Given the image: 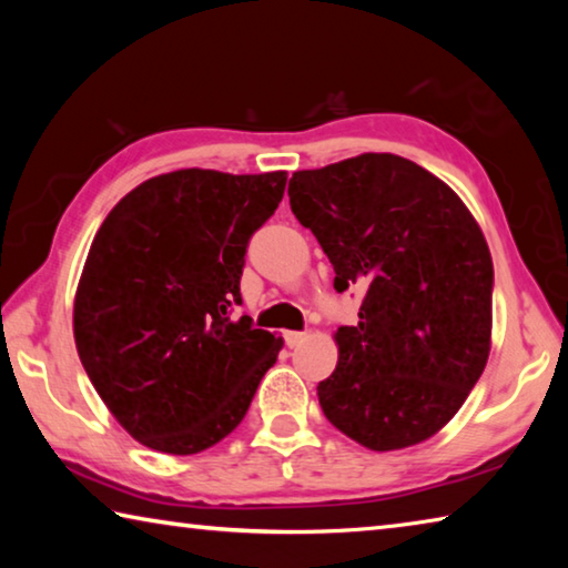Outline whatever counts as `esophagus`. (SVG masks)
Here are the masks:
<instances>
[{
  "label": "esophagus",
  "instance_id": "obj_1",
  "mask_svg": "<svg viewBox=\"0 0 568 568\" xmlns=\"http://www.w3.org/2000/svg\"><path fill=\"white\" fill-rule=\"evenodd\" d=\"M305 338H307L305 333H297V331H285V343L291 345V348H295V345H301Z\"/></svg>",
  "mask_w": 568,
  "mask_h": 568
}]
</instances>
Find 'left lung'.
Segmentation results:
<instances>
[{
  "mask_svg": "<svg viewBox=\"0 0 568 568\" xmlns=\"http://www.w3.org/2000/svg\"><path fill=\"white\" fill-rule=\"evenodd\" d=\"M287 195L335 291H363L358 323L333 335L338 365L318 383L325 418L378 454L423 444L491 353L494 263L476 217L434 172L390 152L297 170Z\"/></svg>",
  "mask_w": 568,
  "mask_h": 568,
  "instance_id": "obj_1",
  "label": "left lung"
}]
</instances>
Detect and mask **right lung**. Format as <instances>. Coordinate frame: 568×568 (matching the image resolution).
Here are the masks:
<instances>
[{
  "mask_svg": "<svg viewBox=\"0 0 568 568\" xmlns=\"http://www.w3.org/2000/svg\"><path fill=\"white\" fill-rule=\"evenodd\" d=\"M287 172L187 168L130 190L94 235L74 293L80 361L114 420L142 446L200 454L245 418L283 338L230 321L243 303L250 235Z\"/></svg>",
  "mask_w": 568,
  "mask_h": 568,
  "instance_id": "add662e5",
  "label": "right lung"
}]
</instances>
